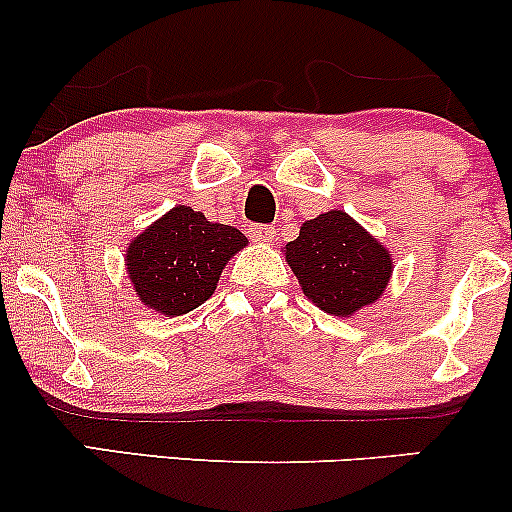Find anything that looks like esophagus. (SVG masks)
I'll list each match as a JSON object with an SVG mask.
<instances>
[{
	"label": "esophagus",
	"instance_id": "1",
	"mask_svg": "<svg viewBox=\"0 0 512 512\" xmlns=\"http://www.w3.org/2000/svg\"><path fill=\"white\" fill-rule=\"evenodd\" d=\"M248 233L252 240H260V243H269V240H274V228L264 226V223H255V226H250Z\"/></svg>",
	"mask_w": 512,
	"mask_h": 512
}]
</instances>
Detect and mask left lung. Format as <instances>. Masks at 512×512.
<instances>
[{"label":"left lung","instance_id":"left-lung-1","mask_svg":"<svg viewBox=\"0 0 512 512\" xmlns=\"http://www.w3.org/2000/svg\"><path fill=\"white\" fill-rule=\"evenodd\" d=\"M284 255L305 296L339 317L378 301L392 272L383 245L337 209L305 221Z\"/></svg>","mask_w":512,"mask_h":512}]
</instances>
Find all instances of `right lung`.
Instances as JSON below:
<instances>
[{
	"label": "right lung",
	"instance_id": "add662e5",
	"mask_svg": "<svg viewBox=\"0 0 512 512\" xmlns=\"http://www.w3.org/2000/svg\"><path fill=\"white\" fill-rule=\"evenodd\" d=\"M245 243L238 228L175 207L129 243L127 272L144 305L163 315H185L214 293L228 257Z\"/></svg>",
	"mask_w": 512,
	"mask_h": 512
}]
</instances>
